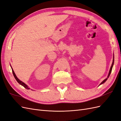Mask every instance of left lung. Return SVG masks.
I'll return each mask as SVG.
<instances>
[{
	"instance_id": "1",
	"label": "left lung",
	"mask_w": 121,
	"mask_h": 121,
	"mask_svg": "<svg viewBox=\"0 0 121 121\" xmlns=\"http://www.w3.org/2000/svg\"><path fill=\"white\" fill-rule=\"evenodd\" d=\"M113 63H114V60L113 59V61H112V66H111V68H110V70H109V73H108V78H106L105 80H104L103 81H102L101 83H100V85H101V84H103V83H104L106 81H107V79H108V78L109 77V75H110V74H111V72H112V66H113Z\"/></svg>"
}]
</instances>
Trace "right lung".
<instances>
[{"label": "right lung", "instance_id": "obj_1", "mask_svg": "<svg viewBox=\"0 0 121 121\" xmlns=\"http://www.w3.org/2000/svg\"><path fill=\"white\" fill-rule=\"evenodd\" d=\"M12 72H13V76H14V78L16 79V80H17V81L20 84H21V85H22L23 87H24L26 89H29L30 88H29L28 87V86L26 85V84L24 83H23V82H22L21 80H20L19 79H18L17 78V77L16 76V74H15V73H14V71H13V69H12Z\"/></svg>", "mask_w": 121, "mask_h": 121}]
</instances>
